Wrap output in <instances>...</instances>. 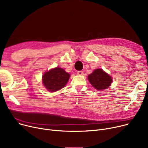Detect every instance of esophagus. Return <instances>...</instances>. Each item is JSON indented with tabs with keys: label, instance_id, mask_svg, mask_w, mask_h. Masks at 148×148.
Listing matches in <instances>:
<instances>
[{
	"label": "esophagus",
	"instance_id": "esophagus-1",
	"mask_svg": "<svg viewBox=\"0 0 148 148\" xmlns=\"http://www.w3.org/2000/svg\"><path fill=\"white\" fill-rule=\"evenodd\" d=\"M83 73V71H77V74H78V75H82Z\"/></svg>",
	"mask_w": 148,
	"mask_h": 148
}]
</instances>
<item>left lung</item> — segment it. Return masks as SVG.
<instances>
[{"mask_svg":"<svg viewBox=\"0 0 148 148\" xmlns=\"http://www.w3.org/2000/svg\"><path fill=\"white\" fill-rule=\"evenodd\" d=\"M88 79L92 86L98 90L107 89L112 82L111 76L101 69H95L88 75Z\"/></svg>","mask_w":148,"mask_h":148,"instance_id":"obj_1","label":"left lung"}]
</instances>
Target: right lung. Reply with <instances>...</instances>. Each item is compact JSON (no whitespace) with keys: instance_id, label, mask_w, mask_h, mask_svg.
I'll use <instances>...</instances> for the list:
<instances>
[{"instance_id":"1","label":"right lung","mask_w":148,"mask_h":148,"mask_svg":"<svg viewBox=\"0 0 148 148\" xmlns=\"http://www.w3.org/2000/svg\"><path fill=\"white\" fill-rule=\"evenodd\" d=\"M69 77V74L64 69L56 67L45 72L42 80L44 86L49 91L56 92L65 86Z\"/></svg>"}]
</instances>
